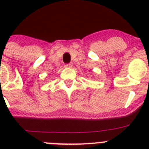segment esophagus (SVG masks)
I'll use <instances>...</instances> for the list:
<instances>
[{
  "label": "esophagus",
  "instance_id": "1",
  "mask_svg": "<svg viewBox=\"0 0 149 149\" xmlns=\"http://www.w3.org/2000/svg\"><path fill=\"white\" fill-rule=\"evenodd\" d=\"M65 67H66V68H71V67H72V63H68V64H65Z\"/></svg>",
  "mask_w": 149,
  "mask_h": 149
}]
</instances>
